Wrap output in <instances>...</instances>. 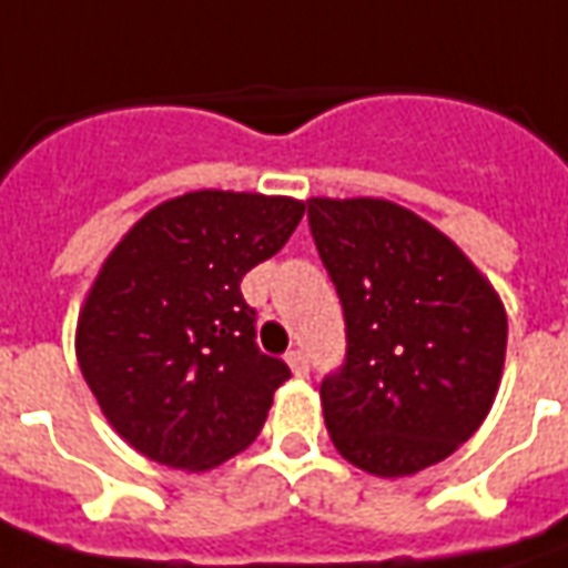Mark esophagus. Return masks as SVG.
Listing matches in <instances>:
<instances>
[{"label": "esophagus", "mask_w": 568, "mask_h": 568, "mask_svg": "<svg viewBox=\"0 0 568 568\" xmlns=\"http://www.w3.org/2000/svg\"><path fill=\"white\" fill-rule=\"evenodd\" d=\"M285 361H288V366H292L294 375H301V378L306 375V372H310V357H306L301 348H292V352L285 354Z\"/></svg>", "instance_id": "obj_1"}]
</instances>
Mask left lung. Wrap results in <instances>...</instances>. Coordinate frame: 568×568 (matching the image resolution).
Listing matches in <instances>:
<instances>
[{"label":"left lung","mask_w":568,"mask_h":568,"mask_svg":"<svg viewBox=\"0 0 568 568\" xmlns=\"http://www.w3.org/2000/svg\"><path fill=\"white\" fill-rule=\"evenodd\" d=\"M306 216L345 315V361L322 381L333 447L375 476L438 465L491 410L506 357L504 303L408 207L310 199Z\"/></svg>","instance_id":"obj_1"}]
</instances>
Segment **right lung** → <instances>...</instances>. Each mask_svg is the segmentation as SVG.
<instances>
[{
	"instance_id": "add662e5",
	"label": "right lung",
	"mask_w": 568,
	"mask_h": 568,
	"mask_svg": "<svg viewBox=\"0 0 568 568\" xmlns=\"http://www.w3.org/2000/svg\"><path fill=\"white\" fill-rule=\"evenodd\" d=\"M306 205L196 190L142 216L103 262L77 361L110 426L142 456L207 470L250 447L292 378L258 352L241 280L280 253Z\"/></svg>"
}]
</instances>
